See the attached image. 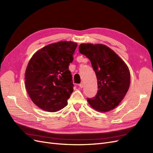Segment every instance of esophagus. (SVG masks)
Segmentation results:
<instances>
[{"instance_id":"obj_1","label":"esophagus","mask_w":153,"mask_h":153,"mask_svg":"<svg viewBox=\"0 0 153 153\" xmlns=\"http://www.w3.org/2000/svg\"><path fill=\"white\" fill-rule=\"evenodd\" d=\"M79 86H80V88H83V87H84V82H81L80 84V85H79Z\"/></svg>"}]
</instances>
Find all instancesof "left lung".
Returning <instances> with one entry per match:
<instances>
[{"instance_id": "8db88e82", "label": "left lung", "mask_w": 153, "mask_h": 153, "mask_svg": "<svg viewBox=\"0 0 153 153\" xmlns=\"http://www.w3.org/2000/svg\"><path fill=\"white\" fill-rule=\"evenodd\" d=\"M79 52L91 61L98 80V92L88 103L100 112H108L121 103L130 84L126 64L112 50L105 45L81 44Z\"/></svg>"}]
</instances>
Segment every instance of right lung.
Returning a JSON list of instances; mask_svg holds the SVG:
<instances>
[{
  "label": "right lung",
  "instance_id": "right-lung-1",
  "mask_svg": "<svg viewBox=\"0 0 153 153\" xmlns=\"http://www.w3.org/2000/svg\"><path fill=\"white\" fill-rule=\"evenodd\" d=\"M76 43L60 41L35 53L25 71V87L33 103L43 110L57 112L68 104L74 85L69 64Z\"/></svg>",
  "mask_w": 153,
  "mask_h": 153
}]
</instances>
